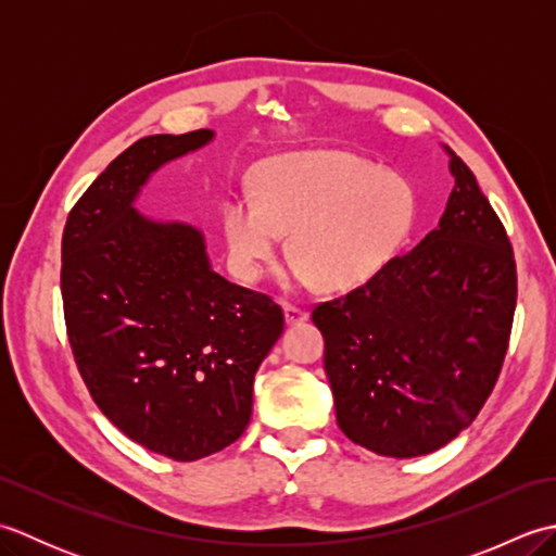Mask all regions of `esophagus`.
<instances>
[{
	"label": "esophagus",
	"mask_w": 556,
	"mask_h": 556,
	"mask_svg": "<svg viewBox=\"0 0 556 556\" xmlns=\"http://www.w3.org/2000/svg\"><path fill=\"white\" fill-rule=\"evenodd\" d=\"M285 317L289 325H301L311 317V313L301 308V305H291V303H285Z\"/></svg>",
	"instance_id": "obj_1"
}]
</instances>
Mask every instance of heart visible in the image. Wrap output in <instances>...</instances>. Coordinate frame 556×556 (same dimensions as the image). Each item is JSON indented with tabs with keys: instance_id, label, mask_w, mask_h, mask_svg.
Segmentation results:
<instances>
[{
	"instance_id": "b5f03b06",
	"label": "heart",
	"mask_w": 556,
	"mask_h": 556,
	"mask_svg": "<svg viewBox=\"0 0 556 556\" xmlns=\"http://www.w3.org/2000/svg\"><path fill=\"white\" fill-rule=\"evenodd\" d=\"M219 224L239 279L263 277L289 231L293 285L349 291L368 285L408 243L418 193L404 174L346 152H287L260 167L255 198H227Z\"/></svg>"
}]
</instances>
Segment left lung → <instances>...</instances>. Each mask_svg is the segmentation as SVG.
Instances as JSON below:
<instances>
[{"label": "left lung", "mask_w": 556, "mask_h": 556, "mask_svg": "<svg viewBox=\"0 0 556 556\" xmlns=\"http://www.w3.org/2000/svg\"><path fill=\"white\" fill-rule=\"evenodd\" d=\"M452 155L446 210L368 285L317 305L337 422L392 458L437 452L492 394L516 311V263L473 172Z\"/></svg>", "instance_id": "obj_1"}]
</instances>
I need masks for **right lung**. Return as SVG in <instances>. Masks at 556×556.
Here are the masks:
<instances>
[{
	"label": "right lung",
	"instance_id": "obj_1",
	"mask_svg": "<svg viewBox=\"0 0 556 556\" xmlns=\"http://www.w3.org/2000/svg\"><path fill=\"white\" fill-rule=\"evenodd\" d=\"M215 131L146 136L71 210L62 239L68 341L90 396L150 452L198 460L251 422L260 363L285 332L279 305L212 269L193 224L136 210L150 176Z\"/></svg>",
	"mask_w": 556,
	"mask_h": 556
}]
</instances>
